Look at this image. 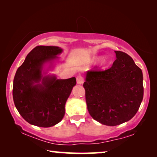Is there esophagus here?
<instances>
[{
	"mask_svg": "<svg viewBox=\"0 0 157 157\" xmlns=\"http://www.w3.org/2000/svg\"><path fill=\"white\" fill-rule=\"evenodd\" d=\"M76 81L78 84H82L83 83V78L82 77V76H81V75H78V76H76Z\"/></svg>",
	"mask_w": 157,
	"mask_h": 157,
	"instance_id": "esophagus-1",
	"label": "esophagus"
}]
</instances>
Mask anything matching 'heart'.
<instances>
[{"label": "heart", "instance_id": "1", "mask_svg": "<svg viewBox=\"0 0 157 157\" xmlns=\"http://www.w3.org/2000/svg\"><path fill=\"white\" fill-rule=\"evenodd\" d=\"M98 59V57H95V58H94V59H92L91 61H92V62H96V61H97ZM106 64H107V62H106V60H105V59H102L101 61L100 66H103V67H104V66H106Z\"/></svg>", "mask_w": 157, "mask_h": 157}]
</instances>
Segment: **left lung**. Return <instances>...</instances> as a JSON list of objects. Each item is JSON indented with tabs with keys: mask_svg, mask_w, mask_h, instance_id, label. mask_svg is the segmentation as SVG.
<instances>
[{
	"mask_svg": "<svg viewBox=\"0 0 157 157\" xmlns=\"http://www.w3.org/2000/svg\"><path fill=\"white\" fill-rule=\"evenodd\" d=\"M117 59L105 71H88L83 87L88 111L106 126L129 121L138 111L144 96L143 74L132 58L115 51Z\"/></svg>",
	"mask_w": 157,
	"mask_h": 157,
	"instance_id": "left-lung-1",
	"label": "left lung"
}]
</instances>
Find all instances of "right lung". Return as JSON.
Instances as JSON below:
<instances>
[{
    "instance_id": "add662e5",
    "label": "right lung",
    "mask_w": 157,
    "mask_h": 157,
    "mask_svg": "<svg viewBox=\"0 0 157 157\" xmlns=\"http://www.w3.org/2000/svg\"><path fill=\"white\" fill-rule=\"evenodd\" d=\"M62 52L58 46H36L16 71L13 86L15 106L32 125L51 127L65 114L66 102L76 84V78L58 79L55 75L48 74ZM46 64H49L48 68Z\"/></svg>"
}]
</instances>
